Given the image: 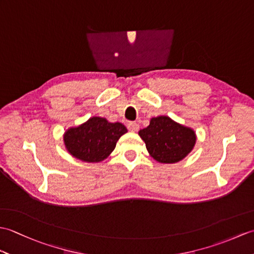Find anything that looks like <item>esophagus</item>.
Wrapping results in <instances>:
<instances>
[{
	"mask_svg": "<svg viewBox=\"0 0 254 254\" xmlns=\"http://www.w3.org/2000/svg\"><path fill=\"white\" fill-rule=\"evenodd\" d=\"M127 128H128V131H131V132H137L139 128V126L136 122H128Z\"/></svg>",
	"mask_w": 254,
	"mask_h": 254,
	"instance_id": "esophagus-1",
	"label": "esophagus"
}]
</instances>
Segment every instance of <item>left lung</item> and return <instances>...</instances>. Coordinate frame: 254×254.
Segmentation results:
<instances>
[{
	"instance_id": "obj_1",
	"label": "left lung",
	"mask_w": 254,
	"mask_h": 254,
	"mask_svg": "<svg viewBox=\"0 0 254 254\" xmlns=\"http://www.w3.org/2000/svg\"><path fill=\"white\" fill-rule=\"evenodd\" d=\"M147 152L160 164H176L190 154L196 143V134L168 116L150 119L149 126L139 130Z\"/></svg>"
}]
</instances>
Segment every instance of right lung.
Returning <instances> with one entry per match:
<instances>
[{
	"mask_svg": "<svg viewBox=\"0 0 254 254\" xmlns=\"http://www.w3.org/2000/svg\"><path fill=\"white\" fill-rule=\"evenodd\" d=\"M127 132L120 122L91 117L79 126L68 127L63 134V142L74 158L85 163H100L113 152L119 138Z\"/></svg>",
	"mask_w": 254,
	"mask_h": 254,
	"instance_id": "right-lung-1",
	"label": "right lung"
}]
</instances>
